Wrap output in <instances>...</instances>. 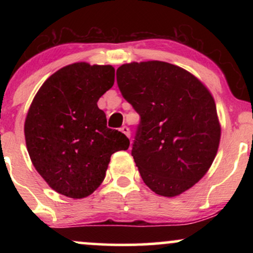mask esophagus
<instances>
[{
  "label": "esophagus",
  "mask_w": 253,
  "mask_h": 253,
  "mask_svg": "<svg viewBox=\"0 0 253 253\" xmlns=\"http://www.w3.org/2000/svg\"><path fill=\"white\" fill-rule=\"evenodd\" d=\"M120 130L124 133L125 135H127V136L130 135V130H129V128L127 126H123V127H121Z\"/></svg>",
  "instance_id": "1"
}]
</instances>
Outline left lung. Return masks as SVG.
I'll use <instances>...</instances> for the list:
<instances>
[{
	"label": "left lung",
	"instance_id": "obj_1",
	"mask_svg": "<svg viewBox=\"0 0 253 253\" xmlns=\"http://www.w3.org/2000/svg\"><path fill=\"white\" fill-rule=\"evenodd\" d=\"M119 89L140 115L132 156L145 184L173 197L190 189L210 170L221 127L210 90L173 64H124Z\"/></svg>",
	"mask_w": 253,
	"mask_h": 253
}]
</instances>
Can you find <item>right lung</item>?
Wrapping results in <instances>:
<instances>
[{
  "label": "right lung",
  "instance_id": "right-lung-1",
  "mask_svg": "<svg viewBox=\"0 0 253 253\" xmlns=\"http://www.w3.org/2000/svg\"><path fill=\"white\" fill-rule=\"evenodd\" d=\"M114 80L112 65L74 63L51 75L32 101L26 146L39 175L62 195L89 196L104 179L110 156L128 149V138L108 128L97 107Z\"/></svg>",
  "mask_w": 253,
  "mask_h": 253
}]
</instances>
